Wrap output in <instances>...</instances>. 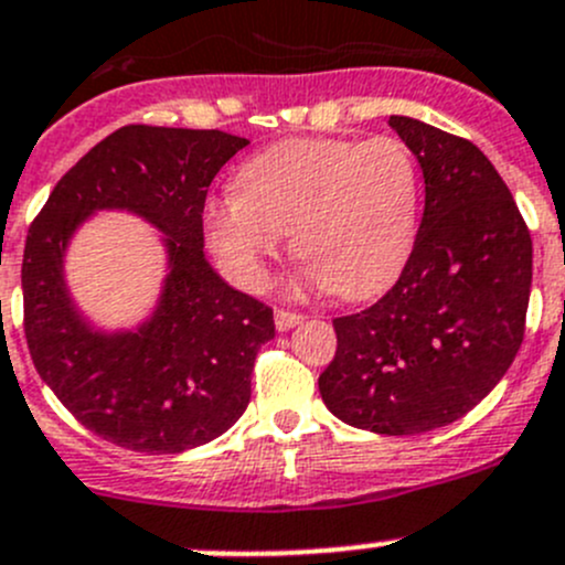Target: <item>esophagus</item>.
<instances>
[{
  "mask_svg": "<svg viewBox=\"0 0 565 565\" xmlns=\"http://www.w3.org/2000/svg\"><path fill=\"white\" fill-rule=\"evenodd\" d=\"M303 322V315H298V311H289V309H276V328L278 330H289L295 328V324Z\"/></svg>",
  "mask_w": 565,
  "mask_h": 565,
  "instance_id": "1",
  "label": "esophagus"
}]
</instances>
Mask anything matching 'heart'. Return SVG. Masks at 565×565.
<instances>
[{"label": "heart", "mask_w": 565, "mask_h": 565, "mask_svg": "<svg viewBox=\"0 0 565 565\" xmlns=\"http://www.w3.org/2000/svg\"><path fill=\"white\" fill-rule=\"evenodd\" d=\"M204 237L243 287H262L267 262L292 246L309 287L339 298L388 289L420 230V172L393 136L287 139L248 158L237 191L204 204Z\"/></svg>", "instance_id": "heart-1"}]
</instances>
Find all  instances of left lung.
Listing matches in <instances>:
<instances>
[{
    "mask_svg": "<svg viewBox=\"0 0 565 565\" xmlns=\"http://www.w3.org/2000/svg\"><path fill=\"white\" fill-rule=\"evenodd\" d=\"M391 128L426 182L413 256L361 315L335 317L319 374L330 413L377 435H420L470 413L520 352L533 278L525 218L472 141L413 117Z\"/></svg>",
    "mask_w": 565,
    "mask_h": 565,
    "instance_id": "left-lung-1",
    "label": "left lung"
}]
</instances>
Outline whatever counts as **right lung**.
<instances>
[{
	"instance_id": "right-lung-1",
	"label": "right lung",
	"mask_w": 565,
	"mask_h": 565,
	"mask_svg": "<svg viewBox=\"0 0 565 565\" xmlns=\"http://www.w3.org/2000/svg\"><path fill=\"white\" fill-rule=\"evenodd\" d=\"M248 139L224 130L125 125L95 145L32 221L21 265L32 363L73 418L139 454H180L224 435L248 407L273 309L204 259L207 188ZM95 209H130L168 235L162 303L139 331L98 334L72 309L66 241Z\"/></svg>"
}]
</instances>
